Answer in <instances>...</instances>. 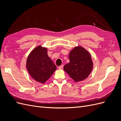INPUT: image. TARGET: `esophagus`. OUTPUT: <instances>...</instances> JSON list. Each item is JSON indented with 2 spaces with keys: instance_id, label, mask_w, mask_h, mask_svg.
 <instances>
[{
  "instance_id": "34e87169",
  "label": "esophagus",
  "mask_w": 121,
  "mask_h": 121,
  "mask_svg": "<svg viewBox=\"0 0 121 121\" xmlns=\"http://www.w3.org/2000/svg\"><path fill=\"white\" fill-rule=\"evenodd\" d=\"M63 67H64V65H60V66L58 67V69H63Z\"/></svg>"
}]
</instances>
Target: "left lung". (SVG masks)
I'll use <instances>...</instances> for the list:
<instances>
[{
    "label": "left lung",
    "mask_w": 121,
    "mask_h": 121,
    "mask_svg": "<svg viewBox=\"0 0 121 121\" xmlns=\"http://www.w3.org/2000/svg\"><path fill=\"white\" fill-rule=\"evenodd\" d=\"M69 62L64 65V71L76 82L86 79L93 69V64L90 53L79 46L69 52Z\"/></svg>",
    "instance_id": "1"
}]
</instances>
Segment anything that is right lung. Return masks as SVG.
<instances>
[{
    "instance_id": "1",
    "label": "right lung",
    "mask_w": 121,
    "mask_h": 121,
    "mask_svg": "<svg viewBox=\"0 0 121 121\" xmlns=\"http://www.w3.org/2000/svg\"><path fill=\"white\" fill-rule=\"evenodd\" d=\"M29 74L35 81L44 83L56 69V67L48 56L47 49L38 46L29 54L26 61Z\"/></svg>"
}]
</instances>
